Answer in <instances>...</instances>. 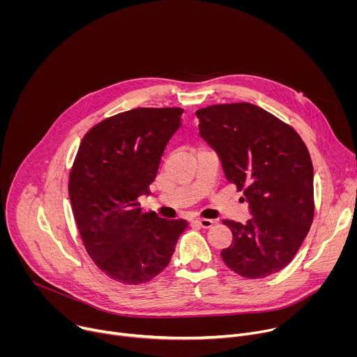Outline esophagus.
I'll return each instance as SVG.
<instances>
[{
    "label": "esophagus",
    "mask_w": 357,
    "mask_h": 357,
    "mask_svg": "<svg viewBox=\"0 0 357 357\" xmlns=\"http://www.w3.org/2000/svg\"><path fill=\"white\" fill-rule=\"evenodd\" d=\"M192 223H196V225H199L200 227H205V229H208V227H211V226L213 225V220L199 218V219H193V220H192Z\"/></svg>",
    "instance_id": "34e87169"
}]
</instances>
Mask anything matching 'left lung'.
Returning <instances> with one entry per match:
<instances>
[{"label":"left lung","instance_id":"1","mask_svg":"<svg viewBox=\"0 0 357 357\" xmlns=\"http://www.w3.org/2000/svg\"><path fill=\"white\" fill-rule=\"evenodd\" d=\"M199 134L213 146L227 181L244 193L252 219L223 220L233 243L225 264L244 278H264L285 268L314 222V167L301 135L250 103L199 109Z\"/></svg>","mask_w":357,"mask_h":357}]
</instances>
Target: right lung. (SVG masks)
I'll return each mask as SVG.
<instances>
[{
	"label": "right lung",
	"instance_id": "1",
	"mask_svg": "<svg viewBox=\"0 0 357 357\" xmlns=\"http://www.w3.org/2000/svg\"><path fill=\"white\" fill-rule=\"evenodd\" d=\"M179 107H138L94 124L69 172V197L94 264L123 284L155 278L171 261L183 219L144 212L138 197L154 182L164 149L181 127Z\"/></svg>",
	"mask_w": 357,
	"mask_h": 357
}]
</instances>
